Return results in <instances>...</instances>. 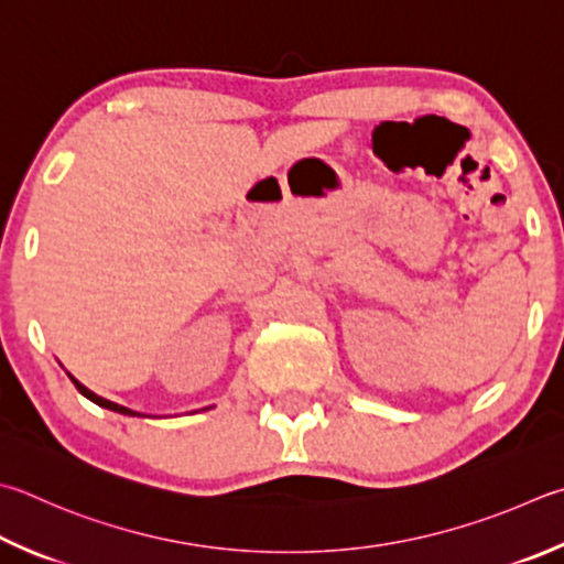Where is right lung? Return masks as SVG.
Returning <instances> with one entry per match:
<instances>
[{"label": "right lung", "mask_w": 564, "mask_h": 564, "mask_svg": "<svg viewBox=\"0 0 564 564\" xmlns=\"http://www.w3.org/2000/svg\"><path fill=\"white\" fill-rule=\"evenodd\" d=\"M68 375V372H66ZM70 377V382H74L76 384V389H78V392L80 394H84L86 399H90V402H94V404H98V406H104V409H110V412H118V414H126V416H140L138 412H132V409H128V406H120V404H116V402H110V399H104V397H98L96 392H90V389L88 387H84V384H80L78 380H76V377L74 375H68ZM209 409V406H207Z\"/></svg>", "instance_id": "obj_1"}]
</instances>
